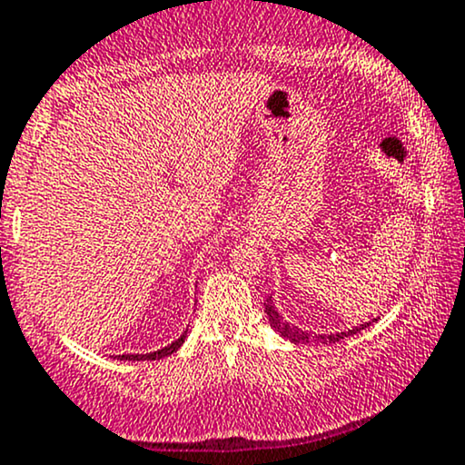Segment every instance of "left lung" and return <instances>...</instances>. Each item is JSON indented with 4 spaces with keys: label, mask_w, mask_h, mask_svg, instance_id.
Returning <instances> with one entry per match:
<instances>
[{
    "label": "left lung",
    "mask_w": 465,
    "mask_h": 465,
    "mask_svg": "<svg viewBox=\"0 0 465 465\" xmlns=\"http://www.w3.org/2000/svg\"><path fill=\"white\" fill-rule=\"evenodd\" d=\"M263 305H265V314H268L270 327H272V330H274L276 333H279V336L288 338L290 342H294V345H310V342H316V345H333V342L345 341V338L353 336V333L367 330V327L371 325V322L378 321V318H373L371 322H362V325H356V327H351V330H345V331L316 333V331H305V330H301V327L292 325V322L285 321V318L281 316L279 312H276L272 296H270V299L265 301Z\"/></svg>",
    "instance_id": "1"
}]
</instances>
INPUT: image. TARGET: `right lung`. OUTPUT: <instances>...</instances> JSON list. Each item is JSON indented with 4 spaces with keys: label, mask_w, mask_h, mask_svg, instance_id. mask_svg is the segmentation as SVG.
<instances>
[{
    "label": "right lung",
    "mask_w": 465,
    "mask_h": 465,
    "mask_svg": "<svg viewBox=\"0 0 465 465\" xmlns=\"http://www.w3.org/2000/svg\"><path fill=\"white\" fill-rule=\"evenodd\" d=\"M184 338H186V331L182 333L180 338H175V341L171 342V345L158 349V351H151V353H123V356H116V358L118 360H129V362H135V360H160V358H166V356H171V353H175L177 349L182 347Z\"/></svg>",
    "instance_id": "1"
}]
</instances>
